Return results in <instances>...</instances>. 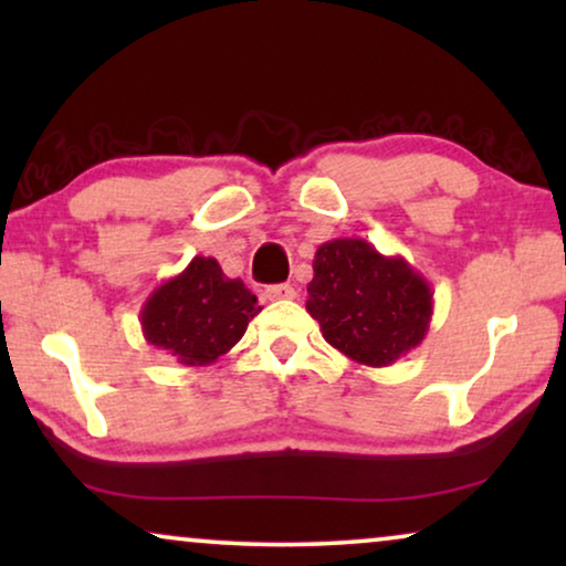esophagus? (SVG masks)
I'll return each mask as SVG.
<instances>
[{
    "label": "esophagus",
    "instance_id": "obj_1",
    "mask_svg": "<svg viewBox=\"0 0 566 566\" xmlns=\"http://www.w3.org/2000/svg\"><path fill=\"white\" fill-rule=\"evenodd\" d=\"M265 296L270 298V301H293L298 296V291L293 289V285H289V283H283V285H270V289L265 291Z\"/></svg>",
    "mask_w": 566,
    "mask_h": 566
}]
</instances>
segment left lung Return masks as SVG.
<instances>
[{
    "label": "left lung",
    "instance_id": "obj_1",
    "mask_svg": "<svg viewBox=\"0 0 566 566\" xmlns=\"http://www.w3.org/2000/svg\"><path fill=\"white\" fill-rule=\"evenodd\" d=\"M306 291V312L322 337L363 366H391L430 329V283L405 258H386L366 239L319 244Z\"/></svg>",
    "mask_w": 566,
    "mask_h": 566
}]
</instances>
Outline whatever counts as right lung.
<instances>
[{"mask_svg":"<svg viewBox=\"0 0 566 566\" xmlns=\"http://www.w3.org/2000/svg\"><path fill=\"white\" fill-rule=\"evenodd\" d=\"M262 312L258 296L227 277L213 258H192L146 298L142 329L146 343L175 355L182 366H211L227 355Z\"/></svg>","mask_w":566,"mask_h":566,"instance_id":"obj_1","label":"right lung"}]
</instances>
